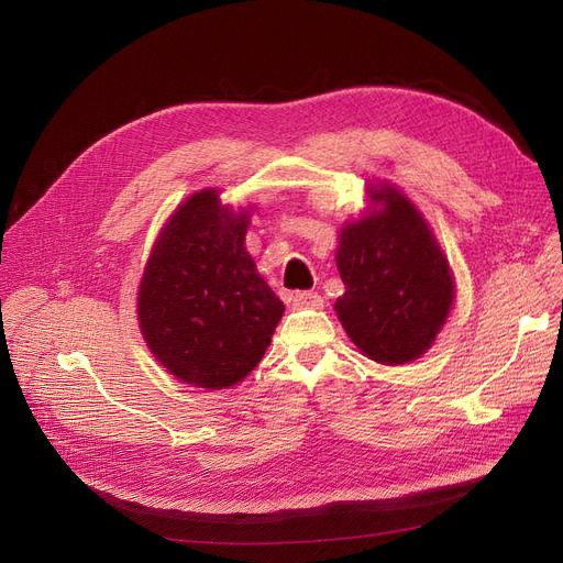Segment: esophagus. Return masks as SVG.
Wrapping results in <instances>:
<instances>
[{"label": "esophagus", "mask_w": 563, "mask_h": 563, "mask_svg": "<svg viewBox=\"0 0 563 563\" xmlns=\"http://www.w3.org/2000/svg\"><path fill=\"white\" fill-rule=\"evenodd\" d=\"M289 303H291L296 310H306V308L319 310V308H323V298H321V294H317V291H296V294H291Z\"/></svg>", "instance_id": "esophagus-1"}]
</instances>
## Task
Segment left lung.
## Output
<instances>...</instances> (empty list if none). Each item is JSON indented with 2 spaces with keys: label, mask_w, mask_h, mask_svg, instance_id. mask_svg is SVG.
Masks as SVG:
<instances>
[{
  "label": "left lung",
  "mask_w": 563,
  "mask_h": 563,
  "mask_svg": "<svg viewBox=\"0 0 563 563\" xmlns=\"http://www.w3.org/2000/svg\"><path fill=\"white\" fill-rule=\"evenodd\" d=\"M368 195L383 210L340 235L336 269L346 291L334 310L371 360L405 364L434 342L453 306V276L415 206L387 183Z\"/></svg>",
  "instance_id": "left-lung-1"
}]
</instances>
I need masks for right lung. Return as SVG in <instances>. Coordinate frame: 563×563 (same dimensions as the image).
Wrapping results in <instances>:
<instances>
[{
	"label": "right lung",
	"mask_w": 563,
	"mask_h": 563,
	"mask_svg": "<svg viewBox=\"0 0 563 563\" xmlns=\"http://www.w3.org/2000/svg\"><path fill=\"white\" fill-rule=\"evenodd\" d=\"M249 219L214 190L187 199L167 221L140 283L146 346L187 385L227 389L265 355L283 301L244 249Z\"/></svg>",
	"instance_id": "1"
}]
</instances>
